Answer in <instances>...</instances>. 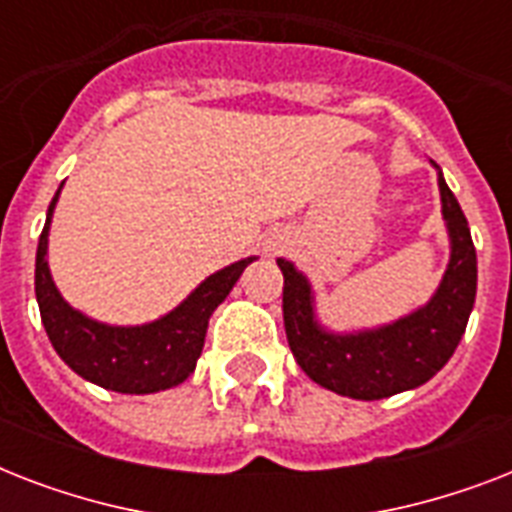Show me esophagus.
Returning <instances> with one entry per match:
<instances>
[{
  "mask_svg": "<svg viewBox=\"0 0 512 512\" xmlns=\"http://www.w3.org/2000/svg\"><path fill=\"white\" fill-rule=\"evenodd\" d=\"M281 247H284V236H273V239L265 241V255H276Z\"/></svg>",
  "mask_w": 512,
  "mask_h": 512,
  "instance_id": "1",
  "label": "esophagus"
}]
</instances>
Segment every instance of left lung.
Masks as SVG:
<instances>
[{
	"label": "left lung",
	"mask_w": 512,
	"mask_h": 512,
	"mask_svg": "<svg viewBox=\"0 0 512 512\" xmlns=\"http://www.w3.org/2000/svg\"><path fill=\"white\" fill-rule=\"evenodd\" d=\"M438 170V164H433ZM441 215L449 233V265L428 303L409 316L356 332H332L316 319L308 276L279 257L284 273V329L289 348L313 382L337 396L377 401L420 388L460 345L476 303V247L460 201L438 170Z\"/></svg>",
	"instance_id": "obj_1"
}]
</instances>
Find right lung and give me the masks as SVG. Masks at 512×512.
I'll list each match as a JSON object with an SVG mask.
<instances>
[{"label":"right lung","instance_id":"1","mask_svg":"<svg viewBox=\"0 0 512 512\" xmlns=\"http://www.w3.org/2000/svg\"><path fill=\"white\" fill-rule=\"evenodd\" d=\"M60 188L47 209V223L36 247L34 273L36 303L55 353L84 380L130 396L159 393L188 380L204 348L209 316L228 297L244 268L257 257H244L239 263L225 265L223 271L207 276L183 303L164 313L162 319L138 327L103 324L71 308L52 281L50 263H47V236H50L52 212L58 204Z\"/></svg>","mask_w":512,"mask_h":512}]
</instances>
